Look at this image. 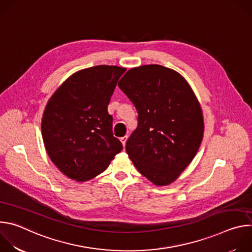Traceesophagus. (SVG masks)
Wrapping results in <instances>:
<instances>
[{"label":"esophagus","instance_id":"34e87169","mask_svg":"<svg viewBox=\"0 0 252 252\" xmlns=\"http://www.w3.org/2000/svg\"><path fill=\"white\" fill-rule=\"evenodd\" d=\"M127 135H125V136H123V137H121V141H122V143H123V146L125 147L126 146V140H127Z\"/></svg>","mask_w":252,"mask_h":252}]
</instances>
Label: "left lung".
<instances>
[{"label": "left lung", "instance_id": "obj_1", "mask_svg": "<svg viewBox=\"0 0 252 252\" xmlns=\"http://www.w3.org/2000/svg\"><path fill=\"white\" fill-rule=\"evenodd\" d=\"M137 111L126 151L156 186L173 183L195 157L203 137L200 104L186 79L159 64L130 68L119 82Z\"/></svg>", "mask_w": 252, "mask_h": 252}]
</instances>
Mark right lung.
Returning <instances> with one entry per match:
<instances>
[{"instance_id": "obj_1", "label": "right lung", "mask_w": 252, "mask_h": 252, "mask_svg": "<svg viewBox=\"0 0 252 252\" xmlns=\"http://www.w3.org/2000/svg\"><path fill=\"white\" fill-rule=\"evenodd\" d=\"M126 68L95 65L77 71L49 99L42 119L46 151L67 177L87 182L123 150L107 105Z\"/></svg>"}]
</instances>
